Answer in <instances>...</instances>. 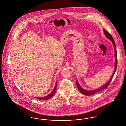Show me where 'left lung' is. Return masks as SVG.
<instances>
[{
  "instance_id": "left-lung-1",
  "label": "left lung",
  "mask_w": 126,
  "mask_h": 126,
  "mask_svg": "<svg viewBox=\"0 0 126 126\" xmlns=\"http://www.w3.org/2000/svg\"><path fill=\"white\" fill-rule=\"evenodd\" d=\"M103 30H104V33L105 36H106L107 38H108L109 39H110V40L112 41V43L113 44V45L114 46V49H115V56L116 57V61H115V69H114V71L113 73V74H112V77H111L110 79L109 80V81L105 85H104L103 86L99 88L98 89H97L96 90H92V91H87L86 90H85L84 89H83L81 87H80V86L79 85V84L78 82L76 80V84H77V87H78V89H79V92L82 93L83 94H85L86 95H93L94 94H95L96 93L99 92L101 91L102 90H103L105 88H107L109 85L110 84V83L111 82V80H112V79H113V77L114 76V74H115V72L116 71V70L117 68V52H116V45H115V41L114 40V39H113V37L112 36V35L110 34V33H109V32L105 30V29H103Z\"/></svg>"
}]
</instances>
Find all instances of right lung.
Masks as SVG:
<instances>
[{
	"instance_id": "1",
	"label": "right lung",
	"mask_w": 126,
	"mask_h": 126,
	"mask_svg": "<svg viewBox=\"0 0 126 126\" xmlns=\"http://www.w3.org/2000/svg\"><path fill=\"white\" fill-rule=\"evenodd\" d=\"M57 82H56V84L54 87V88L53 89V90H52V91L49 94H48V95L46 96V97H41V98H38V97H36V98L37 99H38L39 100H48L49 99H50L51 97H52L54 95V94H55V92L56 91V87L57 84Z\"/></svg>"
}]
</instances>
